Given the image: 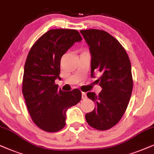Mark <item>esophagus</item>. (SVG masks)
Instances as JSON below:
<instances>
[{
	"label": "esophagus",
	"mask_w": 154,
	"mask_h": 154,
	"mask_svg": "<svg viewBox=\"0 0 154 154\" xmlns=\"http://www.w3.org/2000/svg\"><path fill=\"white\" fill-rule=\"evenodd\" d=\"M82 98L83 99V100H85V99L87 98V94L85 92H82Z\"/></svg>",
	"instance_id": "obj_1"
}]
</instances>
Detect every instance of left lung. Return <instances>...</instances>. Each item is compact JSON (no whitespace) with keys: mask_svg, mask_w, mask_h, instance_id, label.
I'll return each mask as SVG.
<instances>
[{"mask_svg":"<svg viewBox=\"0 0 154 154\" xmlns=\"http://www.w3.org/2000/svg\"><path fill=\"white\" fill-rule=\"evenodd\" d=\"M91 54V76L101 73L98 83L102 90L87 97L96 107L85 115L87 122L95 129L104 131L115 126L125 113L133 89L131 63L120 42L107 32L97 29L80 30Z\"/></svg>","mask_w":154,"mask_h":154,"instance_id":"1","label":"left lung"}]
</instances>
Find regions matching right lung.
I'll list each match as a JSON object with an SVG mask.
<instances>
[{
    "label": "right lung",
    "instance_id": "1",
    "mask_svg": "<svg viewBox=\"0 0 154 154\" xmlns=\"http://www.w3.org/2000/svg\"><path fill=\"white\" fill-rule=\"evenodd\" d=\"M82 40L76 30L51 29L30 48L25 61L22 92L35 124L47 132L65 126L66 111L80 102L78 89L63 91L54 81L60 79V60L76 42Z\"/></svg>",
    "mask_w": 154,
    "mask_h": 154
}]
</instances>
